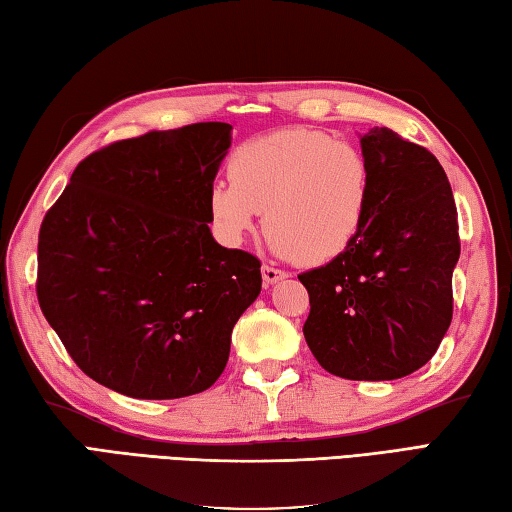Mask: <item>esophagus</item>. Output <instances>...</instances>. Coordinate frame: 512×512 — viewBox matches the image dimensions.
Instances as JSON below:
<instances>
[{
	"label": "esophagus",
	"instance_id": "esophagus-1",
	"mask_svg": "<svg viewBox=\"0 0 512 512\" xmlns=\"http://www.w3.org/2000/svg\"><path fill=\"white\" fill-rule=\"evenodd\" d=\"M260 272H263V281L267 285H274L278 281H283V278H287V272H283V269H278L274 265H263L260 267Z\"/></svg>",
	"mask_w": 512,
	"mask_h": 512
}]
</instances>
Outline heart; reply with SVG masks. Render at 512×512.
Instances as JSON below:
<instances>
[{"mask_svg": "<svg viewBox=\"0 0 512 512\" xmlns=\"http://www.w3.org/2000/svg\"><path fill=\"white\" fill-rule=\"evenodd\" d=\"M209 209L236 243L265 211L269 247L278 256L330 263L368 220L370 162L356 144L323 131L267 133L231 153L229 180L214 182Z\"/></svg>", "mask_w": 512, "mask_h": 512, "instance_id": "heart-1", "label": "heart"}]
</instances>
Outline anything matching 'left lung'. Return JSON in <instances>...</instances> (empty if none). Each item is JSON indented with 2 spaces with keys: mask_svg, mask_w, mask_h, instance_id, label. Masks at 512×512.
<instances>
[{
  "mask_svg": "<svg viewBox=\"0 0 512 512\" xmlns=\"http://www.w3.org/2000/svg\"><path fill=\"white\" fill-rule=\"evenodd\" d=\"M361 151L370 162L368 220L347 252L298 276L310 294L303 334L330 374L392 381L426 365L450 327L457 207L426 147L374 127Z\"/></svg>",
  "mask_w": 512,
  "mask_h": 512,
  "instance_id": "left-lung-1",
  "label": "left lung"
}]
</instances>
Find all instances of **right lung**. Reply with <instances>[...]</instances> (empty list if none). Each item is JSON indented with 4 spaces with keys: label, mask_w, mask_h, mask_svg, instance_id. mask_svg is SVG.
I'll use <instances>...</instances> for the list:
<instances>
[{
    "label": "right lung",
    "mask_w": 512,
    "mask_h": 512,
    "mask_svg": "<svg viewBox=\"0 0 512 512\" xmlns=\"http://www.w3.org/2000/svg\"><path fill=\"white\" fill-rule=\"evenodd\" d=\"M231 124L149 131L86 156L46 211L37 301L86 376L133 399H180L223 374L260 260L218 245L209 191Z\"/></svg>",
    "instance_id": "right-lung-1"
}]
</instances>
